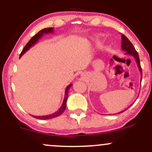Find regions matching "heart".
Here are the masks:
<instances>
[{
  "mask_svg": "<svg viewBox=\"0 0 152 152\" xmlns=\"http://www.w3.org/2000/svg\"><path fill=\"white\" fill-rule=\"evenodd\" d=\"M99 36H96V39H99Z\"/></svg>",
  "mask_w": 152,
  "mask_h": 152,
  "instance_id": "heart-1",
  "label": "heart"
}]
</instances>
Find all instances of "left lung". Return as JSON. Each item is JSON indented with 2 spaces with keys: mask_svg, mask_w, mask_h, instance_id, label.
Returning a JSON list of instances; mask_svg holds the SVG:
<instances>
[{
  "mask_svg": "<svg viewBox=\"0 0 152 152\" xmlns=\"http://www.w3.org/2000/svg\"><path fill=\"white\" fill-rule=\"evenodd\" d=\"M121 49L123 50H124V51H126V53L125 54H128V55H131L132 56H133L134 58H135L136 61H137V66L138 68H139V71H140V73H141V82H142V68H141V64H140V60H139V54L137 52V50H136L135 48H134L133 44H132V43L130 42L129 40L127 38L126 36H124V35L122 34L121 35ZM132 106V105H131ZM128 109V108H127ZM125 110H124V111H121V112H119L118 114H120V113H122L124 112Z\"/></svg>",
  "mask_w": 152,
  "mask_h": 152,
  "instance_id": "obj_1",
  "label": "left lung"
}]
</instances>
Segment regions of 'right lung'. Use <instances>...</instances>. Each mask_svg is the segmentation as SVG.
<instances>
[{"instance_id":"1","label":"right lung","mask_w":152,"mask_h":152,"mask_svg":"<svg viewBox=\"0 0 152 152\" xmlns=\"http://www.w3.org/2000/svg\"><path fill=\"white\" fill-rule=\"evenodd\" d=\"M53 28H47L42 29L41 31H40L38 34H36L34 36H33L32 38H31L30 41L28 42L27 44L26 45L25 47L23 48V50H22L21 53H20V58L22 56L23 54L25 53L28 50H29V48H31V47L34 46V45L36 44L38 40L42 37L43 35L50 34V33H53ZM71 86H72V83H71V84H69V86L66 87V91H65V96H64V102H63L61 107L60 109L58 110V111H56V112L53 113V114H49V115H46V116H33L36 118H38V119H50V118H56V117H57V116L61 115L66 109V102H67V99H68V93H69V88L71 87Z\"/></svg>"}]
</instances>
